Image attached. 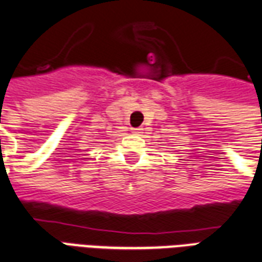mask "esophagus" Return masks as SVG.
I'll use <instances>...</instances> for the list:
<instances>
[{"instance_id": "1", "label": "esophagus", "mask_w": 262, "mask_h": 262, "mask_svg": "<svg viewBox=\"0 0 262 262\" xmlns=\"http://www.w3.org/2000/svg\"><path fill=\"white\" fill-rule=\"evenodd\" d=\"M131 134L133 135H141L142 128H131Z\"/></svg>"}]
</instances>
